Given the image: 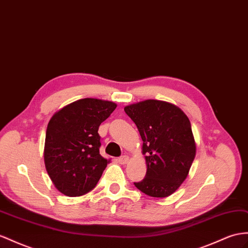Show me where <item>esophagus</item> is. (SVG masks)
Wrapping results in <instances>:
<instances>
[{
  "label": "esophagus",
  "instance_id": "esophagus-1",
  "mask_svg": "<svg viewBox=\"0 0 248 248\" xmlns=\"http://www.w3.org/2000/svg\"><path fill=\"white\" fill-rule=\"evenodd\" d=\"M129 160H130V157L128 155H124V156L118 158V162L120 164H126L129 162Z\"/></svg>",
  "mask_w": 248,
  "mask_h": 248
}]
</instances>
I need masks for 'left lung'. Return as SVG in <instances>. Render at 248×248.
<instances>
[{"instance_id": "obj_1", "label": "left lung", "mask_w": 248, "mask_h": 248, "mask_svg": "<svg viewBox=\"0 0 248 248\" xmlns=\"http://www.w3.org/2000/svg\"><path fill=\"white\" fill-rule=\"evenodd\" d=\"M142 139L147 174L134 182L145 195L163 198L186 179L196 156V142L188 117L167 101L147 99L124 107Z\"/></svg>"}]
</instances>
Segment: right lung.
<instances>
[{"mask_svg": "<svg viewBox=\"0 0 248 248\" xmlns=\"http://www.w3.org/2000/svg\"><path fill=\"white\" fill-rule=\"evenodd\" d=\"M116 107L109 100L82 98L62 108L49 120L44 161L62 194L78 197L97 185L110 162L99 154L98 128Z\"/></svg>", "mask_w": 248, "mask_h": 248, "instance_id": "add662e5", "label": "right lung"}]
</instances>
